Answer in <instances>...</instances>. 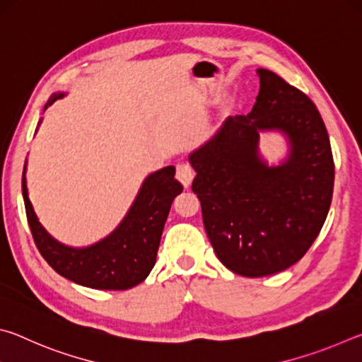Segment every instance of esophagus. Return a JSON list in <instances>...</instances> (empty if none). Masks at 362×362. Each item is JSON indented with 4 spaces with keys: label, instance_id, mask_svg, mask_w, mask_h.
<instances>
[{
    "label": "esophagus",
    "instance_id": "obj_1",
    "mask_svg": "<svg viewBox=\"0 0 362 362\" xmlns=\"http://www.w3.org/2000/svg\"><path fill=\"white\" fill-rule=\"evenodd\" d=\"M175 177H177V180H179L183 187L188 188L189 185H192V180H193V177H194V170L192 169V166H189V164L180 163V164H177V168H175Z\"/></svg>",
    "mask_w": 362,
    "mask_h": 362
}]
</instances>
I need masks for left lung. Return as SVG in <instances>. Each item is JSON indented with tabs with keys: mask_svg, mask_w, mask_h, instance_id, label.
I'll use <instances>...</instances> for the list:
<instances>
[{
	"mask_svg": "<svg viewBox=\"0 0 362 362\" xmlns=\"http://www.w3.org/2000/svg\"><path fill=\"white\" fill-rule=\"evenodd\" d=\"M260 90L249 115L228 116L188 155L207 236L233 273L260 278L306 254L326 222L334 159L315 103L276 73L259 69ZM263 133H279L286 151L269 163Z\"/></svg>",
	"mask_w": 362,
	"mask_h": 362,
	"instance_id": "8db88e82",
	"label": "left lung"
}]
</instances>
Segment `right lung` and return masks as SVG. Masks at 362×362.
Segmentation results:
<instances>
[{
	"instance_id": "obj_1",
	"label": "right lung",
	"mask_w": 362,
	"mask_h": 362,
	"mask_svg": "<svg viewBox=\"0 0 362 362\" xmlns=\"http://www.w3.org/2000/svg\"><path fill=\"white\" fill-rule=\"evenodd\" d=\"M65 93H54L45 110ZM42 118L38 122L41 124ZM36 127V131H38ZM27 161L22 174V194L33 240L41 255L56 272L75 284L100 291H124L146 279L155 267L156 252L170 204L183 187L175 180V168L166 166L146 175L136 199L118 226L97 243L75 247L49 233L28 198Z\"/></svg>"
}]
</instances>
